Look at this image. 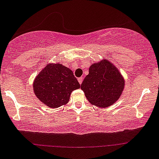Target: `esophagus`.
I'll return each mask as SVG.
<instances>
[{
    "label": "esophagus",
    "instance_id": "34e87169",
    "mask_svg": "<svg viewBox=\"0 0 159 159\" xmlns=\"http://www.w3.org/2000/svg\"><path fill=\"white\" fill-rule=\"evenodd\" d=\"M78 80V82H79V84H81V83H82V81H83V78H79Z\"/></svg>",
    "mask_w": 159,
    "mask_h": 159
}]
</instances>
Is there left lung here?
<instances>
[{
	"label": "left lung",
	"mask_w": 159,
	"mask_h": 159,
	"mask_svg": "<svg viewBox=\"0 0 159 159\" xmlns=\"http://www.w3.org/2000/svg\"><path fill=\"white\" fill-rule=\"evenodd\" d=\"M125 86L123 75L108 59L93 63L81 85L88 101L92 105L106 108L119 100Z\"/></svg>",
	"instance_id": "obj_1"
}]
</instances>
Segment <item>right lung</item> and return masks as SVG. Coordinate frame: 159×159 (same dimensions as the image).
Instances as JSON below:
<instances>
[{
  "mask_svg": "<svg viewBox=\"0 0 159 159\" xmlns=\"http://www.w3.org/2000/svg\"><path fill=\"white\" fill-rule=\"evenodd\" d=\"M33 88L43 104L57 108L68 103L71 92L80 88V84L70 68L60 63H49L36 77Z\"/></svg>",
  "mask_w": 159,
  "mask_h": 159,
  "instance_id": "1",
  "label": "right lung"
}]
</instances>
